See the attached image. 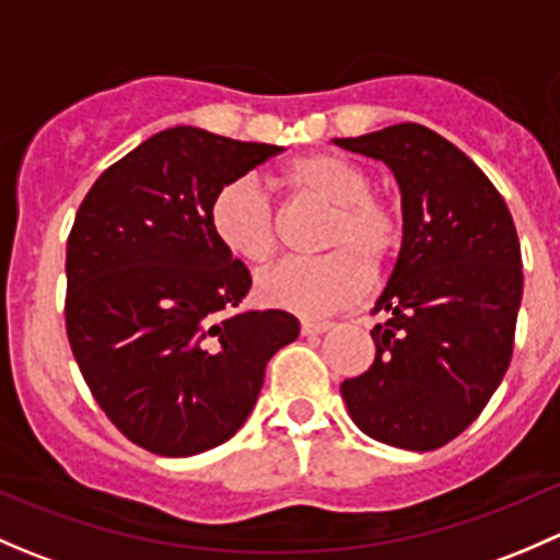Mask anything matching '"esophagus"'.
Listing matches in <instances>:
<instances>
[{"instance_id":"1","label":"esophagus","mask_w":560,"mask_h":560,"mask_svg":"<svg viewBox=\"0 0 560 560\" xmlns=\"http://www.w3.org/2000/svg\"><path fill=\"white\" fill-rule=\"evenodd\" d=\"M330 327H332V322H327V319H303L301 322L303 336H319V332H327Z\"/></svg>"}]
</instances>
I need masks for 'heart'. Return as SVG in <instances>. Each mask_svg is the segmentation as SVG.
Segmentation results:
<instances>
[{"label": "heart", "instance_id": "obj_1", "mask_svg": "<svg viewBox=\"0 0 560 560\" xmlns=\"http://www.w3.org/2000/svg\"><path fill=\"white\" fill-rule=\"evenodd\" d=\"M279 180L301 200L327 208L316 246L322 257L287 259L257 279L262 306L301 316H325L360 301L371 273H382L404 244V213L371 189V175L330 151L298 156ZM208 228L238 262H270L279 248V217L252 178H235L213 195Z\"/></svg>", "mask_w": 560, "mask_h": 560}]
</instances>
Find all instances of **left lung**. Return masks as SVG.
Returning <instances> with one entry per match:
<instances>
[{"instance_id": "1", "label": "left lung", "mask_w": 560, "mask_h": 560, "mask_svg": "<svg viewBox=\"0 0 560 560\" xmlns=\"http://www.w3.org/2000/svg\"><path fill=\"white\" fill-rule=\"evenodd\" d=\"M341 149L382 160L404 202V246L374 314L376 358L343 380L349 417L400 450H439L488 406L515 349L523 259L515 222L490 178L447 138L395 124Z\"/></svg>"}]
</instances>
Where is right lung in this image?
<instances>
[{
    "instance_id": "right-lung-1",
    "label": "right lung",
    "mask_w": 560,
    "mask_h": 560,
    "mask_svg": "<svg viewBox=\"0 0 560 560\" xmlns=\"http://www.w3.org/2000/svg\"><path fill=\"white\" fill-rule=\"evenodd\" d=\"M279 145L197 127L154 135L94 180L67 238L65 325L107 420L154 455L186 457L246 422L292 314H233L252 287L208 228L213 195Z\"/></svg>"
}]
</instances>
